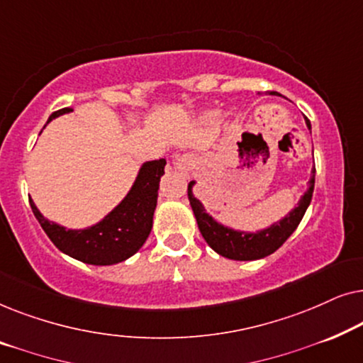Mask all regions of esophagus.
I'll return each instance as SVG.
<instances>
[{
  "mask_svg": "<svg viewBox=\"0 0 363 363\" xmlns=\"http://www.w3.org/2000/svg\"><path fill=\"white\" fill-rule=\"evenodd\" d=\"M173 165L178 168L180 172H191L193 167H195V162H193V157L188 155V153H183V155H177L173 158Z\"/></svg>",
  "mask_w": 363,
  "mask_h": 363,
  "instance_id": "34e87169",
  "label": "esophagus"
}]
</instances>
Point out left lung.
Masks as SVG:
<instances>
[{
  "mask_svg": "<svg viewBox=\"0 0 363 363\" xmlns=\"http://www.w3.org/2000/svg\"><path fill=\"white\" fill-rule=\"evenodd\" d=\"M276 96L281 94L274 92ZM307 127L311 128V122L306 121ZM314 183H315V165L312 168V177L309 180V188L304 193V196L301 198V201L297 203V206L292 210L286 218H282L281 221L274 223L266 230L257 231V233H245V231H236L231 228H226L220 225V223L213 220V218L205 211V208L200 201L193 196L191 188L195 185V182L188 183V200H190L191 210L195 213L198 228H200L201 236L205 238L208 246L213 251H216L218 255L228 257V259L235 261H255L266 257L274 252L276 250L284 245V241L289 238L304 216L307 206L311 205L312 200V191H314Z\"/></svg>",
  "mask_w": 363,
  "mask_h": 363,
  "instance_id": "1",
  "label": "left lung"
}]
</instances>
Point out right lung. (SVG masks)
<instances>
[{"label": "right lung", "mask_w": 363, "mask_h": 363, "mask_svg": "<svg viewBox=\"0 0 363 363\" xmlns=\"http://www.w3.org/2000/svg\"><path fill=\"white\" fill-rule=\"evenodd\" d=\"M71 111L69 107L61 108L51 113L48 122ZM165 165V158L143 163L128 195L102 221L86 230H66L48 221L33 200H29V205L44 233L64 255L94 266L117 264L135 255L150 235Z\"/></svg>", "instance_id": "right-lung-1"}]
</instances>
